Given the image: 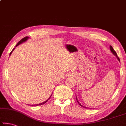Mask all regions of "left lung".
<instances>
[{
    "instance_id": "8db88e82",
    "label": "left lung",
    "mask_w": 126,
    "mask_h": 126,
    "mask_svg": "<svg viewBox=\"0 0 126 126\" xmlns=\"http://www.w3.org/2000/svg\"><path fill=\"white\" fill-rule=\"evenodd\" d=\"M110 50H111V52L112 53H113V54H114V55H115V56L116 57H117V59H118V60H119V61H120V59H119V58L118 57V56H117V54H116V52H115V50H114V49H113V48H112V47L111 46H110ZM76 99H77V97H76ZM77 102H78V103H79V105L80 106H82V107H84V108H86V109H87L86 107H85V106H82V105H81V104H80V103H79V102H78V101H77Z\"/></svg>"
}]
</instances>
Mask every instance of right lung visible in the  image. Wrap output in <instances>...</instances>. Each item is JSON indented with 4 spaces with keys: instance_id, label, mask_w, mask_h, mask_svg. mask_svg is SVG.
<instances>
[{
    "instance_id": "1",
    "label": "right lung",
    "mask_w": 126,
    "mask_h": 126,
    "mask_svg": "<svg viewBox=\"0 0 126 126\" xmlns=\"http://www.w3.org/2000/svg\"><path fill=\"white\" fill-rule=\"evenodd\" d=\"M28 39H29V37H27V36H26V37H24V38H23V39H21L20 41H19V43H18L17 44H16V47H17V46H18V45H19V44H21V43H23V42H24V41H27V40H28ZM14 49H13V50H12V52L10 53V54H11V53L12 52V51H13V50H14ZM49 99H48V100H47V101H46L44 102H43V103H40V104H38V105H34V106H35V105H36V106H39V105H43V104H44V103H46V102H47L48 101V100H49ZM32 106H33V105H32ZM33 106H34V105H33Z\"/></svg>"
}]
</instances>
